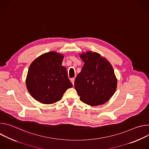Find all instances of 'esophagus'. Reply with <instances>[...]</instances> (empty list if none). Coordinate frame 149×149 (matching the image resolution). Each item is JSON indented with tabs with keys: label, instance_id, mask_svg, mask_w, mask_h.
Here are the masks:
<instances>
[{
	"label": "esophagus",
	"instance_id": "34e87169",
	"mask_svg": "<svg viewBox=\"0 0 149 149\" xmlns=\"http://www.w3.org/2000/svg\"><path fill=\"white\" fill-rule=\"evenodd\" d=\"M71 82H72L73 86H74V81H75V78H71Z\"/></svg>",
	"mask_w": 149,
	"mask_h": 149
}]
</instances>
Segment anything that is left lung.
I'll list each match as a JSON object with an SVG mask.
<instances>
[{
  "label": "left lung",
  "mask_w": 149,
  "mask_h": 149,
  "mask_svg": "<svg viewBox=\"0 0 149 149\" xmlns=\"http://www.w3.org/2000/svg\"><path fill=\"white\" fill-rule=\"evenodd\" d=\"M84 64L75 78L74 86L80 100L91 106L100 105L114 95L117 79L111 63L91 51L79 55Z\"/></svg>",
  "instance_id": "left-lung-1"
}]
</instances>
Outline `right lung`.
Listing matches in <instances>:
<instances>
[{
	"label": "right lung",
	"instance_id": "obj_1",
	"mask_svg": "<svg viewBox=\"0 0 149 149\" xmlns=\"http://www.w3.org/2000/svg\"><path fill=\"white\" fill-rule=\"evenodd\" d=\"M63 55L51 51L36 58L31 64L26 79L31 96L41 103L51 104L59 101L72 84L67 69L62 65Z\"/></svg>",
	"mask_w": 149,
	"mask_h": 149
}]
</instances>
